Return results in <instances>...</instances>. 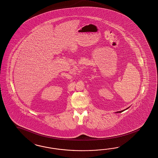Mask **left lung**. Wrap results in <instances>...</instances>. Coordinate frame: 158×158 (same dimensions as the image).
Returning <instances> with one entry per match:
<instances>
[{"label":"left lung","instance_id":"1","mask_svg":"<svg viewBox=\"0 0 158 158\" xmlns=\"http://www.w3.org/2000/svg\"><path fill=\"white\" fill-rule=\"evenodd\" d=\"M126 108V110H120V111H118V112H117V113H121V112H123V111H124V110H127V109H128V108Z\"/></svg>","mask_w":158,"mask_h":158}]
</instances>
